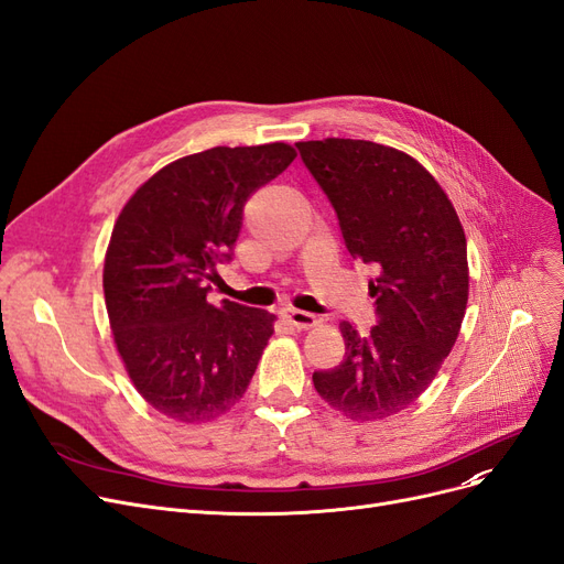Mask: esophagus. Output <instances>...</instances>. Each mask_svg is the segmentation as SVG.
<instances>
[{
  "mask_svg": "<svg viewBox=\"0 0 564 564\" xmlns=\"http://www.w3.org/2000/svg\"><path fill=\"white\" fill-rule=\"evenodd\" d=\"M283 321H285L290 327H295V329H311V327L318 325V321H316L314 314H306V311H297V308L283 311Z\"/></svg>",
  "mask_w": 564,
  "mask_h": 564,
  "instance_id": "obj_1",
  "label": "esophagus"
}]
</instances>
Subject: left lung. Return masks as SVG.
I'll use <instances>...</instances> for the list:
<instances>
[{
	"instance_id": "1",
	"label": "left lung",
	"mask_w": 564,
	"mask_h": 564,
	"mask_svg": "<svg viewBox=\"0 0 564 564\" xmlns=\"http://www.w3.org/2000/svg\"><path fill=\"white\" fill-rule=\"evenodd\" d=\"M300 155L339 218L369 283L379 323L360 337L341 323V365L314 371L321 398L367 423L404 411L455 346L469 297L467 239L442 185L411 155L365 139L300 141Z\"/></svg>"
}]
</instances>
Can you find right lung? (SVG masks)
Returning a JSON list of instances; mask_svg holds the SVG:
<instances>
[{
    "label": "right lung",
    "mask_w": 564,
    "mask_h": 564,
    "mask_svg": "<svg viewBox=\"0 0 564 564\" xmlns=\"http://www.w3.org/2000/svg\"><path fill=\"white\" fill-rule=\"evenodd\" d=\"M297 158L293 145H216L155 172L122 206L104 258L113 341L137 392L178 423L227 413L253 379L276 316L206 302L232 258L243 206Z\"/></svg>",
    "instance_id": "1"
}]
</instances>
